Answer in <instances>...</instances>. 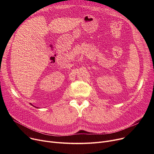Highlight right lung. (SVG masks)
I'll return each mask as SVG.
<instances>
[{
  "mask_svg": "<svg viewBox=\"0 0 154 154\" xmlns=\"http://www.w3.org/2000/svg\"><path fill=\"white\" fill-rule=\"evenodd\" d=\"M30 105H32V104H31V103H30Z\"/></svg>",
  "mask_w": 154,
  "mask_h": 154,
  "instance_id": "right-lung-1",
  "label": "right lung"
}]
</instances>
